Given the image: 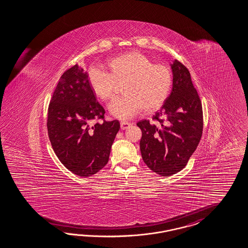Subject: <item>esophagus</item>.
Returning <instances> with one entry per match:
<instances>
[{
    "instance_id": "obj_1",
    "label": "esophagus",
    "mask_w": 248,
    "mask_h": 248,
    "mask_svg": "<svg viewBox=\"0 0 248 248\" xmlns=\"http://www.w3.org/2000/svg\"><path fill=\"white\" fill-rule=\"evenodd\" d=\"M121 129H123V130H125L126 128L129 127L130 125H131V123H129V122H125V121H122L120 123Z\"/></svg>"
}]
</instances>
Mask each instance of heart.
Segmentation results:
<instances>
[{
    "label": "heart",
    "mask_w": 248,
    "mask_h": 248,
    "mask_svg": "<svg viewBox=\"0 0 248 248\" xmlns=\"http://www.w3.org/2000/svg\"><path fill=\"white\" fill-rule=\"evenodd\" d=\"M88 81L94 96L102 102L113 100L118 87L124 94L109 107V112L127 119L140 110L152 113L160 109L170 96L174 83L170 67L154 64L143 54L129 52L107 62V72L97 67L88 71Z\"/></svg>",
    "instance_id": "heart-1"
}]
</instances>
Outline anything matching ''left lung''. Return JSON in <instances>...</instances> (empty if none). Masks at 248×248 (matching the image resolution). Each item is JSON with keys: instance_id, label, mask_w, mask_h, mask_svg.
Returning a JSON list of instances; mask_svg holds the SVG:
<instances>
[{"instance_id": "obj_1", "label": "left lung", "mask_w": 248, "mask_h": 248, "mask_svg": "<svg viewBox=\"0 0 248 248\" xmlns=\"http://www.w3.org/2000/svg\"><path fill=\"white\" fill-rule=\"evenodd\" d=\"M174 83L171 93L153 120H141V157L153 171L170 176L186 166L201 141L203 111L189 71L180 61L171 65Z\"/></svg>"}]
</instances>
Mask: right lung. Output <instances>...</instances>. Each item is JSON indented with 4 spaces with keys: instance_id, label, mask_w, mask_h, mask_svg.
Here are the masks:
<instances>
[{
    "instance_id": "right-lung-1",
    "label": "right lung",
    "mask_w": 248,
    "mask_h": 248,
    "mask_svg": "<svg viewBox=\"0 0 248 248\" xmlns=\"http://www.w3.org/2000/svg\"><path fill=\"white\" fill-rule=\"evenodd\" d=\"M88 75L75 65L61 76L47 109L49 141L61 163L74 174L90 177L107 165L120 129L118 120H105ZM103 120L92 128V120Z\"/></svg>"
}]
</instances>
